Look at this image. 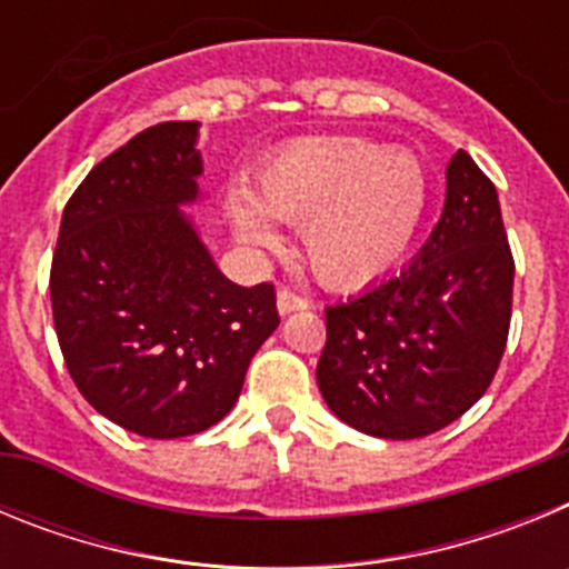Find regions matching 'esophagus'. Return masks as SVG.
Listing matches in <instances>:
<instances>
[{"instance_id":"obj_1","label":"esophagus","mask_w":569,"mask_h":569,"mask_svg":"<svg viewBox=\"0 0 569 569\" xmlns=\"http://www.w3.org/2000/svg\"><path fill=\"white\" fill-rule=\"evenodd\" d=\"M308 305H310V301L305 299V296L293 293V290H288V288H281L279 293H276V308H279L281 316L293 313V310H305Z\"/></svg>"}]
</instances>
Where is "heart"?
I'll return each instance as SVG.
<instances>
[{
	"label": "heart",
	"instance_id": "1",
	"mask_svg": "<svg viewBox=\"0 0 569 569\" xmlns=\"http://www.w3.org/2000/svg\"><path fill=\"white\" fill-rule=\"evenodd\" d=\"M430 204V179L410 150L353 136H321L279 150L256 173V196L230 193L244 244L279 248L273 219L301 224L310 268L325 284L367 288L413 248Z\"/></svg>",
	"mask_w": 569,
	"mask_h": 569
}]
</instances>
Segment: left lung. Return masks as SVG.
I'll return each instance as SVG.
<instances>
[{
	"instance_id": "left-lung-1",
	"label": "left lung",
	"mask_w": 569,
	"mask_h": 569,
	"mask_svg": "<svg viewBox=\"0 0 569 569\" xmlns=\"http://www.w3.org/2000/svg\"><path fill=\"white\" fill-rule=\"evenodd\" d=\"M445 176V210L419 256L325 308L319 390L376 439H421L465 416L505 356L516 264L499 193L465 150Z\"/></svg>"
}]
</instances>
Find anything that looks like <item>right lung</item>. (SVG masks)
Masks as SVG:
<instances>
[{
    "mask_svg": "<svg viewBox=\"0 0 569 569\" xmlns=\"http://www.w3.org/2000/svg\"><path fill=\"white\" fill-rule=\"evenodd\" d=\"M196 139L199 122H162L102 159L64 204L50 268L70 379L144 439L222 421L279 328L273 284H233L182 210L202 199Z\"/></svg>",
    "mask_w": 569,
    "mask_h": 569,
    "instance_id": "obj_1",
    "label": "right lung"
}]
</instances>
